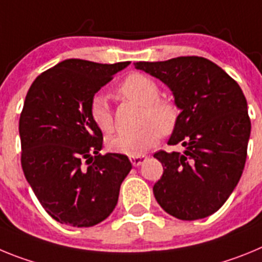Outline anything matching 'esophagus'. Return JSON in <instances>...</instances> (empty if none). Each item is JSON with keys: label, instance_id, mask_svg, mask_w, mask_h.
Returning a JSON list of instances; mask_svg holds the SVG:
<instances>
[{"label": "esophagus", "instance_id": "esophagus-1", "mask_svg": "<svg viewBox=\"0 0 262 262\" xmlns=\"http://www.w3.org/2000/svg\"><path fill=\"white\" fill-rule=\"evenodd\" d=\"M129 160H131V163H133L134 166H139L142 165L145 160H147V156L145 155H142V156H131Z\"/></svg>", "mask_w": 262, "mask_h": 262}]
</instances>
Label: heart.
<instances>
[{
    "label": "heart",
    "mask_w": 262,
    "mask_h": 262,
    "mask_svg": "<svg viewBox=\"0 0 262 262\" xmlns=\"http://www.w3.org/2000/svg\"><path fill=\"white\" fill-rule=\"evenodd\" d=\"M119 94L124 99L143 106V126L134 133H122L108 139L111 151L128 156H142L154 147L160 134L166 135L173 131L178 118V110L172 102L160 99V89L152 78L140 73L129 75L120 84ZM90 117L103 134L114 129V118L107 97L96 94L90 102Z\"/></svg>",
    "instance_id": "1"
}]
</instances>
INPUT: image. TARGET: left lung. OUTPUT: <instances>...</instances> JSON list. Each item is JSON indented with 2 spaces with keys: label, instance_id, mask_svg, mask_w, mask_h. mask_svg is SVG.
<instances>
[{
  "label": "left lung",
  "instance_id": "1",
  "mask_svg": "<svg viewBox=\"0 0 262 262\" xmlns=\"http://www.w3.org/2000/svg\"><path fill=\"white\" fill-rule=\"evenodd\" d=\"M170 89L181 110L168 144L184 152L154 155L164 173L154 194L168 214L196 221L221 209L233 191L247 159L251 120L243 90L215 62L200 56L139 61Z\"/></svg>",
  "mask_w": 262,
  "mask_h": 262
}]
</instances>
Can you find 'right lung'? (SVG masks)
I'll return each mask as SVG.
<instances>
[{
    "instance_id": "obj_1",
    "label": "right lung",
    "mask_w": 262,
    "mask_h": 262,
    "mask_svg": "<svg viewBox=\"0 0 262 262\" xmlns=\"http://www.w3.org/2000/svg\"><path fill=\"white\" fill-rule=\"evenodd\" d=\"M129 61L99 64L68 59L35 78L19 118L22 169L46 211L59 223L92 227L118 203L133 165L106 154L90 117L94 94Z\"/></svg>"
}]
</instances>
